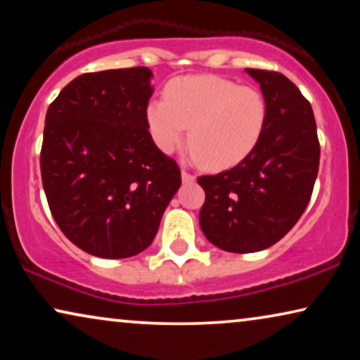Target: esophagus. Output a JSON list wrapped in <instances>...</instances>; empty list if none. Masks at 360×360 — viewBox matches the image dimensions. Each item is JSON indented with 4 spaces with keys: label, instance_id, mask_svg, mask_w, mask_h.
Instances as JSON below:
<instances>
[{
    "label": "esophagus",
    "instance_id": "obj_1",
    "mask_svg": "<svg viewBox=\"0 0 360 360\" xmlns=\"http://www.w3.org/2000/svg\"><path fill=\"white\" fill-rule=\"evenodd\" d=\"M181 181H184V184H191V181H195V175L188 174L186 170H181Z\"/></svg>",
    "mask_w": 360,
    "mask_h": 360
}]
</instances>
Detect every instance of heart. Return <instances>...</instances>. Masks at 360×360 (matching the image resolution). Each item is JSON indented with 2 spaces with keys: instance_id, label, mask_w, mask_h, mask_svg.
Listing matches in <instances>:
<instances>
[{
  "instance_id": "obj_1",
  "label": "heart",
  "mask_w": 360,
  "mask_h": 360,
  "mask_svg": "<svg viewBox=\"0 0 360 360\" xmlns=\"http://www.w3.org/2000/svg\"><path fill=\"white\" fill-rule=\"evenodd\" d=\"M155 146L170 154L188 127L190 155L211 170L238 165L259 144L267 122V103L254 86L213 75L176 78L165 88V101L146 110Z\"/></svg>"
}]
</instances>
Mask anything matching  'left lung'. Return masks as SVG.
Here are the masks:
<instances>
[{"label": "left lung", "instance_id": "1", "mask_svg": "<svg viewBox=\"0 0 360 360\" xmlns=\"http://www.w3.org/2000/svg\"><path fill=\"white\" fill-rule=\"evenodd\" d=\"M260 85L267 122L255 149L218 175H203L200 226L226 252H259L303 214L318 176L319 142L311 105L287 77L245 68Z\"/></svg>", "mask_w": 360, "mask_h": 360}]
</instances>
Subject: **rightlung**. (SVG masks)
Wrapping results in <instances>:
<instances>
[{
  "label": "right lung",
  "instance_id": "add662e5",
  "mask_svg": "<svg viewBox=\"0 0 360 360\" xmlns=\"http://www.w3.org/2000/svg\"><path fill=\"white\" fill-rule=\"evenodd\" d=\"M147 67L83 73L49 106L41 174L49 208L77 248L126 259L154 240L181 175L152 139Z\"/></svg>",
  "mask_w": 360,
  "mask_h": 360
}]
</instances>
